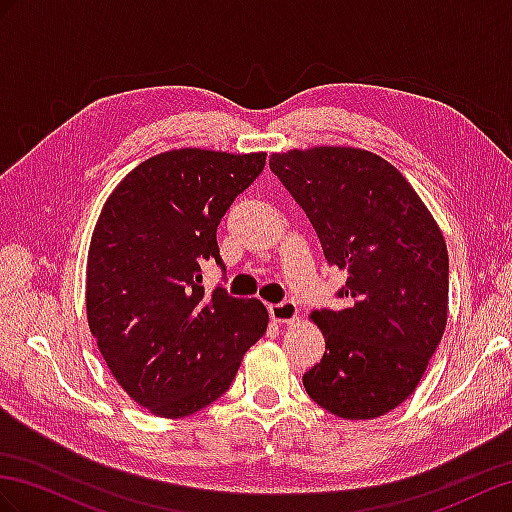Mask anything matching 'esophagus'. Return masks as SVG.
<instances>
[{
  "mask_svg": "<svg viewBox=\"0 0 512 512\" xmlns=\"http://www.w3.org/2000/svg\"><path fill=\"white\" fill-rule=\"evenodd\" d=\"M270 318L281 324H292L298 318V307L294 300H283L279 305H270Z\"/></svg>",
  "mask_w": 512,
  "mask_h": 512,
  "instance_id": "34e87169",
  "label": "esophagus"
}]
</instances>
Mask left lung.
Instances as JSON below:
<instances>
[{
  "label": "left lung",
  "mask_w": 512,
  "mask_h": 512,
  "mask_svg": "<svg viewBox=\"0 0 512 512\" xmlns=\"http://www.w3.org/2000/svg\"><path fill=\"white\" fill-rule=\"evenodd\" d=\"M305 209L326 261L346 270L342 311H313L326 350L303 376L309 398L374 419L415 391L448 322V248L411 183L381 155L313 147L270 155Z\"/></svg>",
  "instance_id": "obj_1"
}]
</instances>
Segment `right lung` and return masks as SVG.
Segmentation results:
<instances>
[{"label": "right lung", "instance_id": "right-lung-1", "mask_svg": "<svg viewBox=\"0 0 512 512\" xmlns=\"http://www.w3.org/2000/svg\"><path fill=\"white\" fill-rule=\"evenodd\" d=\"M266 153L175 149L138 164L103 205L88 248L86 316L129 398L160 417L212 404L266 333L257 298L205 292L216 229Z\"/></svg>", "mask_w": 512, "mask_h": 512}]
</instances>
